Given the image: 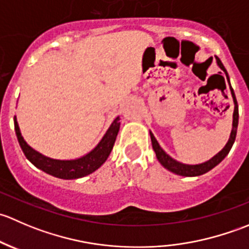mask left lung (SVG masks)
I'll return each instance as SVG.
<instances>
[{"label": "left lung", "mask_w": 249, "mask_h": 249, "mask_svg": "<svg viewBox=\"0 0 249 249\" xmlns=\"http://www.w3.org/2000/svg\"><path fill=\"white\" fill-rule=\"evenodd\" d=\"M215 59H217L218 66H219L220 69H222L223 71H224L225 76H227L228 82H229V76H228V72H227V70H225V67L223 66L222 61H220L219 57H217V56H215ZM229 84H230V83H229ZM230 91H231L232 99H233V104H235V109H233L232 131H231V135H230L229 141H228L227 145H225V147L223 148V149L220 150V152L218 153V154L215 155V157H213L212 159L208 160V161H206V162H203V164H200V165H185V164H182V162L176 161V160H173L171 157H169V155H167L166 153H165L164 150L161 149V147H160V145H159L158 141L155 140L154 135H153L152 132H150V139H152L153 149H154L155 154H157L158 160H159V161L161 162L162 166L166 167L167 170H170V171L173 172V173H177V175L188 176V177H194V176L203 175V173H206V172L210 171V170H212L213 167L217 166V165L219 164V162L222 161V160L224 159L225 157H227L228 153H229L230 149H231L233 142H235L236 131H237V124H238V105H237V101H236V97H235V94H233V89L231 88V85H230Z\"/></svg>", "instance_id": "left-lung-1"}]
</instances>
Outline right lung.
Returning <instances> with one entry per match:
<instances>
[{"label": "right lung", "instance_id": "right-lung-1", "mask_svg": "<svg viewBox=\"0 0 249 249\" xmlns=\"http://www.w3.org/2000/svg\"><path fill=\"white\" fill-rule=\"evenodd\" d=\"M119 127L120 123L119 117H118L115 118L109 129L107 130L104 139L100 141L99 144L89 154L76 160H55L36 152L25 142L21 134H20L19 125H18L16 117H14V129H16L18 141H19V144L24 152L25 157L39 170L49 173L54 177L62 178V179H76V178L90 175L95 170L99 169L106 161L110 152H112L115 139H117V135L119 132Z\"/></svg>", "mask_w": 249, "mask_h": 249}]
</instances>
